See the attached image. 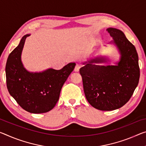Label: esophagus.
Masks as SVG:
<instances>
[{
  "mask_svg": "<svg viewBox=\"0 0 146 146\" xmlns=\"http://www.w3.org/2000/svg\"><path fill=\"white\" fill-rule=\"evenodd\" d=\"M81 68V65H80V64H76V66L75 67V69H74V70H75V71H79L80 68Z\"/></svg>",
  "mask_w": 146,
  "mask_h": 146,
  "instance_id": "obj_1",
  "label": "esophagus"
}]
</instances>
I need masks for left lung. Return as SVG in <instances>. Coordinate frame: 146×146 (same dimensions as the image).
<instances>
[{
    "label": "left lung",
    "mask_w": 146,
    "mask_h": 146,
    "mask_svg": "<svg viewBox=\"0 0 146 146\" xmlns=\"http://www.w3.org/2000/svg\"><path fill=\"white\" fill-rule=\"evenodd\" d=\"M107 32L114 39L121 54L117 66L92 64L102 62L96 58L80 69L85 96L93 107L109 111L121 108L128 102L140 78L138 56L136 48L118 29L109 28Z\"/></svg>",
    "instance_id": "left-lung-1"
}]
</instances>
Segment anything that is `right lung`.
<instances>
[{
    "label": "right lung",
    "instance_id": "add662e5",
    "mask_svg": "<svg viewBox=\"0 0 146 146\" xmlns=\"http://www.w3.org/2000/svg\"><path fill=\"white\" fill-rule=\"evenodd\" d=\"M9 54L6 65V86L8 92L19 105L34 114L52 110L59 99L62 86L73 71L76 64L69 63L62 69H49L42 73H29L23 68L21 54L25 40Z\"/></svg>",
    "mask_w": 146,
    "mask_h": 146
}]
</instances>
